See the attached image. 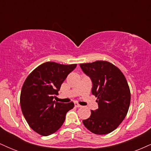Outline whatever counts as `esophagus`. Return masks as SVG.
Masks as SVG:
<instances>
[{
	"mask_svg": "<svg viewBox=\"0 0 151 151\" xmlns=\"http://www.w3.org/2000/svg\"><path fill=\"white\" fill-rule=\"evenodd\" d=\"M74 105H75L76 107H78V108H79V107H81V106L79 104V103H77V102H75V103H74Z\"/></svg>",
	"mask_w": 151,
	"mask_h": 151,
	"instance_id": "34e87169",
	"label": "esophagus"
}]
</instances>
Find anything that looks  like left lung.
<instances>
[{
	"label": "left lung",
	"mask_w": 151,
	"mask_h": 151,
	"mask_svg": "<svg viewBox=\"0 0 151 151\" xmlns=\"http://www.w3.org/2000/svg\"><path fill=\"white\" fill-rule=\"evenodd\" d=\"M83 72L92 81L91 93L97 97L99 108L91 110L84 125L97 135L114 131L125 119L131 102V91L122 72L111 62L96 61L80 64Z\"/></svg>",
	"instance_id": "left-lung-1"
}]
</instances>
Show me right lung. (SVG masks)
I'll return each instance as SVG.
<instances>
[{
  "instance_id": "1",
  "label": "right lung",
  "mask_w": 151,
  "mask_h": 151,
  "mask_svg": "<svg viewBox=\"0 0 151 151\" xmlns=\"http://www.w3.org/2000/svg\"><path fill=\"white\" fill-rule=\"evenodd\" d=\"M77 64L61 65L47 62L38 66L27 76L20 93V107L30 127L47 136L56 132L65 122L67 112L74 103L54 101L67 75Z\"/></svg>"
}]
</instances>
